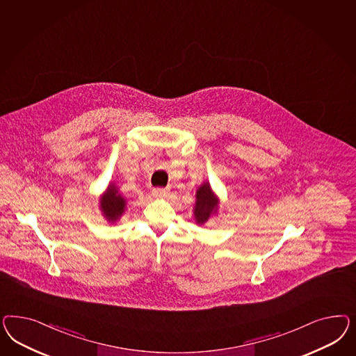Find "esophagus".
Masks as SVG:
<instances>
[{"instance_id":"34e87169","label":"esophagus","mask_w":356,"mask_h":356,"mask_svg":"<svg viewBox=\"0 0 356 356\" xmlns=\"http://www.w3.org/2000/svg\"><path fill=\"white\" fill-rule=\"evenodd\" d=\"M152 195L156 198H165L167 195H170V191L164 188H155L152 189Z\"/></svg>"}]
</instances>
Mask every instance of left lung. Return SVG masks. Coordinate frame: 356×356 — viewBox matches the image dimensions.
Instances as JSON below:
<instances>
[{"label":"left lung","mask_w":356,"mask_h":356,"mask_svg":"<svg viewBox=\"0 0 356 356\" xmlns=\"http://www.w3.org/2000/svg\"><path fill=\"white\" fill-rule=\"evenodd\" d=\"M219 207V201L213 193L210 184L204 183L195 193V205H194V218L198 225H205L209 218L216 214Z\"/></svg>","instance_id":"8db88e82"}]
</instances>
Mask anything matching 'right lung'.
Listing matches in <instances>:
<instances>
[{"label": "right lung", "instance_id": "1", "mask_svg": "<svg viewBox=\"0 0 356 356\" xmlns=\"http://www.w3.org/2000/svg\"><path fill=\"white\" fill-rule=\"evenodd\" d=\"M127 201L119 193V189L115 184H109L106 193L100 197V210L103 216L109 222H116L125 211Z\"/></svg>", "mask_w": 356, "mask_h": 356}]
</instances>
